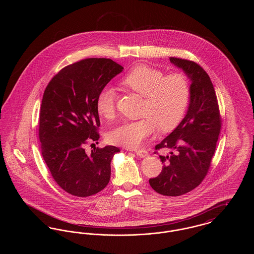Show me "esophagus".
Returning <instances> with one entry per match:
<instances>
[{
    "instance_id": "1",
    "label": "esophagus",
    "mask_w": 254,
    "mask_h": 254,
    "mask_svg": "<svg viewBox=\"0 0 254 254\" xmlns=\"http://www.w3.org/2000/svg\"><path fill=\"white\" fill-rule=\"evenodd\" d=\"M135 153H136L137 156H139L140 158H145L147 156V152H146L145 150H143V149H141V150H136Z\"/></svg>"
}]
</instances>
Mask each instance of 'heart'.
<instances>
[{"mask_svg": "<svg viewBox=\"0 0 254 254\" xmlns=\"http://www.w3.org/2000/svg\"><path fill=\"white\" fill-rule=\"evenodd\" d=\"M121 85L141 96L145 97L142 114L137 121L125 122L109 133V141L127 148H136L160 127L162 131L175 129L188 110L190 88L188 78L182 73H165L145 64L133 67L121 81ZM115 91L106 86L97 94V113L111 120L115 116Z\"/></svg>", "mask_w": 254, "mask_h": 254, "instance_id": "1", "label": "heart"}]
</instances>
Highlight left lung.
Instances as JSON below:
<instances>
[{"instance_id": "obj_1", "label": "left lung", "mask_w": 254, "mask_h": 254, "mask_svg": "<svg viewBox=\"0 0 254 254\" xmlns=\"http://www.w3.org/2000/svg\"><path fill=\"white\" fill-rule=\"evenodd\" d=\"M190 81V97L187 113L179 126L159 145L170 155L161 156L164 164L156 178L149 179L151 188L162 195L188 193L205 178L215 152L221 118L217 97L207 73L196 63L170 57Z\"/></svg>"}]
</instances>
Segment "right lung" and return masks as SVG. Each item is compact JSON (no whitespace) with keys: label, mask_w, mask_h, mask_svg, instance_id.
I'll list each match as a JSON object with an SVG mask.
<instances>
[{"label":"right lung","mask_w":254,"mask_h":254,"mask_svg":"<svg viewBox=\"0 0 254 254\" xmlns=\"http://www.w3.org/2000/svg\"><path fill=\"white\" fill-rule=\"evenodd\" d=\"M123 69L111 59H85L60 70L44 92L39 127L42 154L53 179L67 193L87 197L109 184L110 163L120 149L106 145L87 154L85 146L100 138L97 94Z\"/></svg>","instance_id":"obj_1"}]
</instances>
